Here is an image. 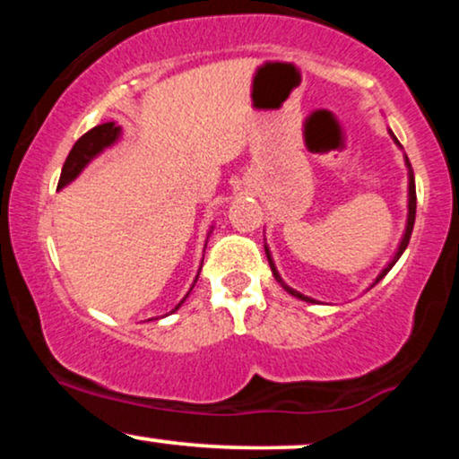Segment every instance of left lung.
Listing matches in <instances>:
<instances>
[{"label":"left lung","mask_w":459,"mask_h":459,"mask_svg":"<svg viewBox=\"0 0 459 459\" xmlns=\"http://www.w3.org/2000/svg\"><path fill=\"white\" fill-rule=\"evenodd\" d=\"M388 134H391V138H393L394 144H397L399 149H402V144H399V140L394 138V134H393L391 129H388ZM403 161H405V170H408V218H405V230H403V237H402V241H399L397 250H394L393 259L386 263V267H384V270H382L380 273H377V278H376V281L371 282V287H376V284L380 282L382 278L386 276V273L393 270V265H394V263L399 261V256H402L405 247H408V244H410V235H412V229H414V218H416V189H414V172H412V166H410L408 157H405V155H403ZM265 255H267V261H270V267H272V273H273V278H276V282L281 284V287L284 289V291L289 293V296H293V298L302 299V302H308V304H321L319 299H315V298H308V296H304V293L296 291V289H293V287H289V284L282 281V276H281V273H278V270H276V263H273V256H272V252H270V246H267V241H265ZM371 287H368V289H371Z\"/></svg>","instance_id":"1"}]
</instances>
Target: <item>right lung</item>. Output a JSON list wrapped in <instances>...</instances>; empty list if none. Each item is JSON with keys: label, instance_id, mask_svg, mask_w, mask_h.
<instances>
[{"label": "right lung", "instance_id": "obj_1", "mask_svg": "<svg viewBox=\"0 0 459 459\" xmlns=\"http://www.w3.org/2000/svg\"><path fill=\"white\" fill-rule=\"evenodd\" d=\"M120 135H123V127H118L116 123L97 125V127L88 131V134H83L82 138L75 142V146H73L71 152H68L65 166H62V175H60V183H57V189L66 187L68 183L75 181V178L83 172V168H86L92 160H97V157L101 155L105 149L114 146L116 142L120 140ZM212 233H213V226L209 229L207 239ZM204 247H207V241H204ZM200 267H203V263H200ZM200 267H198V273H200ZM198 273H196V278H194V284H196V281H198ZM194 284L189 287V291L194 289ZM189 291H187V296H189ZM186 298H183L181 302H178L177 307L170 310V313H175V310L181 308V304L186 302Z\"/></svg>", "mask_w": 459, "mask_h": 459}]
</instances>
